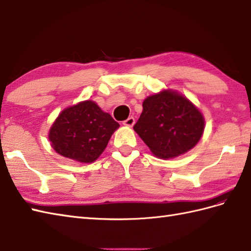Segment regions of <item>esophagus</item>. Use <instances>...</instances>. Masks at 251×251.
I'll return each mask as SVG.
<instances>
[{"mask_svg":"<svg viewBox=\"0 0 251 251\" xmlns=\"http://www.w3.org/2000/svg\"><path fill=\"white\" fill-rule=\"evenodd\" d=\"M123 124H124L125 126H128V127H131L132 125L135 124V119L132 116H130V117H128V119L127 120H125L124 122H123Z\"/></svg>","mask_w":251,"mask_h":251,"instance_id":"esophagus-1","label":"esophagus"}]
</instances>
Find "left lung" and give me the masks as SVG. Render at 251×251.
Wrapping results in <instances>:
<instances>
[{
    "mask_svg": "<svg viewBox=\"0 0 251 251\" xmlns=\"http://www.w3.org/2000/svg\"><path fill=\"white\" fill-rule=\"evenodd\" d=\"M134 129L154 155L170 158L195 147L204 131V117L194 104L175 92L150 96Z\"/></svg>",
    "mask_w": 251,
    "mask_h": 251,
    "instance_id": "obj_1",
    "label": "left lung"
}]
</instances>
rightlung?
<instances>
[{
    "instance_id": "add662e5",
    "label": "right lung",
    "mask_w": 251,
    "mask_h": 251,
    "mask_svg": "<svg viewBox=\"0 0 251 251\" xmlns=\"http://www.w3.org/2000/svg\"><path fill=\"white\" fill-rule=\"evenodd\" d=\"M120 124L93 101L63 110L50 130V140L60 155L93 163L103 152Z\"/></svg>"
}]
</instances>
